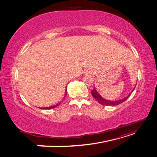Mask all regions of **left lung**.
<instances>
[{
  "label": "left lung",
  "instance_id": "left-lung-1",
  "mask_svg": "<svg viewBox=\"0 0 157 157\" xmlns=\"http://www.w3.org/2000/svg\"><path fill=\"white\" fill-rule=\"evenodd\" d=\"M134 89L132 90V92L134 90ZM131 93L128 94L127 97L123 98V99H118V100H107L101 96V95L99 94V93L97 91L96 89H95V88H94L93 90H91L92 95H93V97L98 101V102H99L100 104H101V105H107V106H114V105H119V104L123 103L124 101H125L128 99V97L131 95Z\"/></svg>",
  "mask_w": 157,
  "mask_h": 157
}]
</instances>
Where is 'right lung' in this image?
Returning a JSON list of instances; mask_svg holds the SVG:
<instances>
[{
  "mask_svg": "<svg viewBox=\"0 0 157 157\" xmlns=\"http://www.w3.org/2000/svg\"><path fill=\"white\" fill-rule=\"evenodd\" d=\"M67 95V90L65 91V96ZM64 96V97H65ZM60 102H59L58 103L56 104V105H52V106H50V107H40L41 109H52V108H54V107H56L57 106H58L60 105Z\"/></svg>",
  "mask_w": 157,
  "mask_h": 157,
  "instance_id": "obj_1",
  "label": "right lung"
}]
</instances>
